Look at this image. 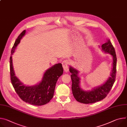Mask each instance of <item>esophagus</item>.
I'll list each match as a JSON object with an SVG mask.
<instances>
[{"instance_id":"1","label":"esophagus","mask_w":127,"mask_h":127,"mask_svg":"<svg viewBox=\"0 0 127 127\" xmlns=\"http://www.w3.org/2000/svg\"><path fill=\"white\" fill-rule=\"evenodd\" d=\"M68 62L67 60H64L62 62V66L64 69V70L65 72H67L69 70V68H68Z\"/></svg>"}]
</instances>
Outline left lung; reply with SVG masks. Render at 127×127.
Listing matches in <instances>:
<instances>
[{
  "label": "left lung",
  "instance_id": "left-lung-1",
  "mask_svg": "<svg viewBox=\"0 0 127 127\" xmlns=\"http://www.w3.org/2000/svg\"><path fill=\"white\" fill-rule=\"evenodd\" d=\"M101 48L103 51L105 53H109L113 57V68L110 77L102 85L95 88L89 91L82 90L79 87L80 78L77 75L78 71L72 67L70 66L69 68V71L71 73L72 94L76 100L79 102L84 104H90L103 100L107 96L114 83L117 72L116 66L117 61L114 48L109 39L103 44Z\"/></svg>",
  "mask_w": 127,
  "mask_h": 127
}]
</instances>
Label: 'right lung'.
<instances>
[{"label": "right lung", "instance_id": "right-lung-1", "mask_svg": "<svg viewBox=\"0 0 127 127\" xmlns=\"http://www.w3.org/2000/svg\"><path fill=\"white\" fill-rule=\"evenodd\" d=\"M25 33V30L18 36L11 49L9 59L10 80L16 93L23 101L33 105H43L49 102L53 97L56 83L62 75L63 68L62 64H56L45 72L39 84L33 86H26L23 84L15 76L11 55Z\"/></svg>", "mask_w": 127, "mask_h": 127}]
</instances>
